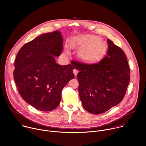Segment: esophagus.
I'll return each instance as SVG.
<instances>
[{"label": "esophagus", "mask_w": 146, "mask_h": 146, "mask_svg": "<svg viewBox=\"0 0 146 146\" xmlns=\"http://www.w3.org/2000/svg\"><path fill=\"white\" fill-rule=\"evenodd\" d=\"M78 72V70L77 69H73V73H74V75H75L76 76H77V74Z\"/></svg>", "instance_id": "esophagus-1"}]
</instances>
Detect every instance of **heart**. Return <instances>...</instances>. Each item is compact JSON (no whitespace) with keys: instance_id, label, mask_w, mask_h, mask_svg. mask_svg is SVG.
Instances as JSON below:
<instances>
[{"instance_id":"obj_1","label":"heart","mask_w":146,"mask_h":146,"mask_svg":"<svg viewBox=\"0 0 146 146\" xmlns=\"http://www.w3.org/2000/svg\"><path fill=\"white\" fill-rule=\"evenodd\" d=\"M72 45V47L81 49L79 56L83 61L87 63H94L100 60L106 54L108 48L105 41L92 35L78 37L73 40Z\"/></svg>"}]
</instances>
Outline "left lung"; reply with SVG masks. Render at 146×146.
Returning a JSON list of instances; mask_svg holds the SVG:
<instances>
[{"mask_svg":"<svg viewBox=\"0 0 146 146\" xmlns=\"http://www.w3.org/2000/svg\"><path fill=\"white\" fill-rule=\"evenodd\" d=\"M108 44L106 56L99 62H73L79 70L77 78L82 106L94 114L105 113L119 104L125 95L130 80L125 54L109 39Z\"/></svg>","mask_w":146,"mask_h":146,"instance_id":"1","label":"left lung"}]
</instances>
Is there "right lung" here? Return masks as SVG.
Listing matches in <instances>:
<instances>
[{
    "label": "right lung",
    "instance_id": "right-lung-1",
    "mask_svg": "<svg viewBox=\"0 0 146 146\" xmlns=\"http://www.w3.org/2000/svg\"><path fill=\"white\" fill-rule=\"evenodd\" d=\"M59 31L42 34L24 44L14 62V78L23 99L42 111H50L59 105L63 88L74 78L71 64H57L54 56L63 50Z\"/></svg>",
    "mask_w": 146,
    "mask_h": 146
}]
</instances>
